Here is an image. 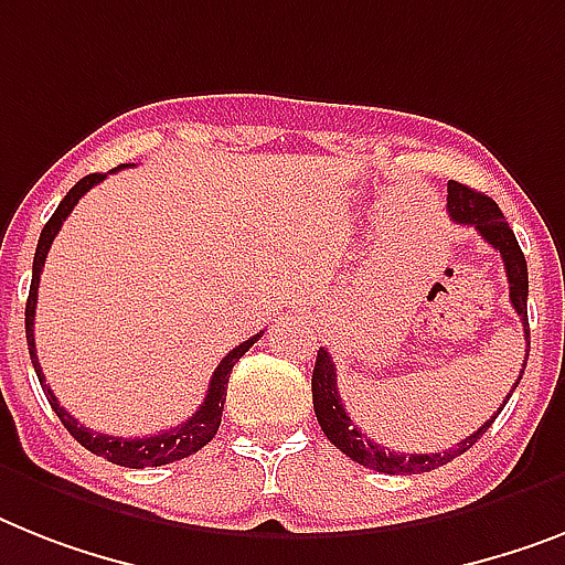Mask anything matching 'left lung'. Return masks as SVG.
I'll list each match as a JSON object with an SVG mask.
<instances>
[{
	"label": "left lung",
	"instance_id": "left-lung-1",
	"mask_svg": "<svg viewBox=\"0 0 565 565\" xmlns=\"http://www.w3.org/2000/svg\"><path fill=\"white\" fill-rule=\"evenodd\" d=\"M447 213L454 218L456 225H468L477 227L479 236H482L493 250H500L502 263H505V277H508V294H511V306L523 320L525 329V363H529V347H531V334H529V265H525V256L520 250V242H516L514 231L508 227L502 210L497 207L493 199H488L484 193H477L473 188H465L459 181H450L447 184ZM523 363V372H525ZM520 372V377H523ZM516 377V384H520ZM516 384L511 386V393L516 390ZM511 393L505 395L502 407L508 404ZM311 398H315V416L320 430L326 433V439L338 447L340 454H347L349 459L363 465V468L377 470V473H427V470H436L447 461H454L456 456H461L465 450L477 445V439L482 436L488 427L493 424V418L500 416L502 407L493 413L488 422L479 427L473 436L461 439L459 445H454L445 454H393L390 447L375 445L370 436H363L358 430V424L349 418L343 401H340L338 393V370H334V361L329 355V349L320 347L315 361V372H311Z\"/></svg>",
	"mask_w": 565,
	"mask_h": 565
}]
</instances>
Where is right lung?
Masks as SVG:
<instances>
[{
	"label": "right lung",
	"instance_id": "1",
	"mask_svg": "<svg viewBox=\"0 0 565 565\" xmlns=\"http://www.w3.org/2000/svg\"><path fill=\"white\" fill-rule=\"evenodd\" d=\"M118 172V170H115ZM106 179V172H92L86 179H81L74 184L68 193H65L63 202L57 204L54 210V216L45 222L40 233V242H36V254H34V274H31V291H28V302H25V338H28V352H31V363H34L36 377H40V386L45 398H49L51 409L57 413V418L63 422V427L72 433L74 439L81 441L86 450H92L95 456H104L106 461L111 465H120V468H161V465H170V461H179V459H188V456L199 454L204 445H207L213 436H216L218 424H222V409H225V395H227V377H231L233 366L239 361L250 347H254L256 340L263 338V332L248 338L245 343L227 352L222 358V363L216 366L213 377H210V386H207V395L204 401L199 404L193 416L188 418L184 424L179 427H170V430H161L156 436H143V439H118V436H106V433H95L77 424V418L72 413H65L60 407L57 395L51 393V386L45 384V375L40 370V358H36V347H34V309H36V291H40V274H42V265H45V256H49L51 242L54 236L60 233L63 222L68 218V213L74 210V204L81 202L83 195L88 190L100 184Z\"/></svg>",
	"mask_w": 565,
	"mask_h": 565
}]
</instances>
